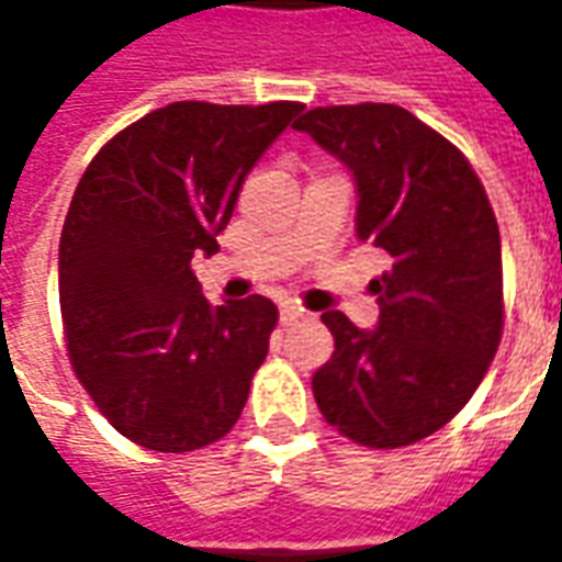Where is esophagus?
Listing matches in <instances>:
<instances>
[{"mask_svg": "<svg viewBox=\"0 0 562 562\" xmlns=\"http://www.w3.org/2000/svg\"><path fill=\"white\" fill-rule=\"evenodd\" d=\"M297 318H304V310H301V306H294V304H282L280 306V322H282V325H294Z\"/></svg>", "mask_w": 562, "mask_h": 562, "instance_id": "34e87169", "label": "esophagus"}]
</instances>
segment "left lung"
<instances>
[{
  "label": "left lung",
  "instance_id": "1",
  "mask_svg": "<svg viewBox=\"0 0 562 562\" xmlns=\"http://www.w3.org/2000/svg\"><path fill=\"white\" fill-rule=\"evenodd\" d=\"M358 183L355 228L391 256L376 330L330 310L313 376L325 422L367 448L413 446L467 406L503 337V252L467 156L397 104H330L297 123Z\"/></svg>",
  "mask_w": 562,
  "mask_h": 562
}]
</instances>
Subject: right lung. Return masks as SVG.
I'll list each match as a JSON object with an SVG mask.
<instances>
[{"instance_id": "1", "label": "right lung", "mask_w": 562, "mask_h": 562, "mask_svg": "<svg viewBox=\"0 0 562 562\" xmlns=\"http://www.w3.org/2000/svg\"><path fill=\"white\" fill-rule=\"evenodd\" d=\"M297 102H173L108 140L80 177L59 240L71 370L99 413L149 451H195L232 430L268 358L277 306H213L192 258L213 256L246 173Z\"/></svg>"}]
</instances>
